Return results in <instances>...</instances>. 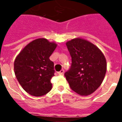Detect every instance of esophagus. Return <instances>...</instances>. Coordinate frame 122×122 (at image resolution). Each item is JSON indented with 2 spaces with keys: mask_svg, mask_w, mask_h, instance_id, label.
Returning <instances> with one entry per match:
<instances>
[{
  "mask_svg": "<svg viewBox=\"0 0 122 122\" xmlns=\"http://www.w3.org/2000/svg\"><path fill=\"white\" fill-rule=\"evenodd\" d=\"M63 73H64V70H61L60 71L58 72L57 74H59V75H63Z\"/></svg>",
  "mask_w": 122,
  "mask_h": 122,
  "instance_id": "1",
  "label": "esophagus"
}]
</instances>
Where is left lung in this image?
<instances>
[{"instance_id":"1","label":"left lung","mask_w":122,"mask_h":122,"mask_svg":"<svg viewBox=\"0 0 122 122\" xmlns=\"http://www.w3.org/2000/svg\"><path fill=\"white\" fill-rule=\"evenodd\" d=\"M71 65L64 74L70 88L81 95H89L101 84L106 73V60L93 44L75 38L66 43Z\"/></svg>"}]
</instances>
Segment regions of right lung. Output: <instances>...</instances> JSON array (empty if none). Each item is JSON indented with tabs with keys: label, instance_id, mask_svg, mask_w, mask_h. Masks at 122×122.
Returning <instances> with one entry per match:
<instances>
[{
	"label": "right lung",
	"instance_id": "add662e5",
	"mask_svg": "<svg viewBox=\"0 0 122 122\" xmlns=\"http://www.w3.org/2000/svg\"><path fill=\"white\" fill-rule=\"evenodd\" d=\"M55 43L39 38L28 44L16 57L14 70L24 90L35 97L48 93L52 89L54 76V63L49 57L56 48Z\"/></svg>",
	"mask_w": 122,
	"mask_h": 122
}]
</instances>
